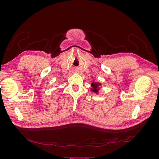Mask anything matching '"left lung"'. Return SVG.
I'll list each match as a JSON object with an SVG mask.
<instances>
[{
    "label": "left lung",
    "instance_id": "left-lung-1",
    "mask_svg": "<svg viewBox=\"0 0 159 159\" xmlns=\"http://www.w3.org/2000/svg\"><path fill=\"white\" fill-rule=\"evenodd\" d=\"M91 88L90 90L92 91V92L95 93H98L99 90L101 89V87H102V84L99 82H95V81H92L91 83Z\"/></svg>",
    "mask_w": 159,
    "mask_h": 159
}]
</instances>
